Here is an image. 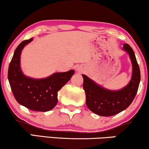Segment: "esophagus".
I'll list each match as a JSON object with an SVG mask.
<instances>
[{
  "mask_svg": "<svg viewBox=\"0 0 149 149\" xmlns=\"http://www.w3.org/2000/svg\"><path fill=\"white\" fill-rule=\"evenodd\" d=\"M82 70H83V68H82L81 66H78L77 68V71L79 72H82Z\"/></svg>",
  "mask_w": 149,
  "mask_h": 149,
  "instance_id": "esophagus-1",
  "label": "esophagus"
}]
</instances>
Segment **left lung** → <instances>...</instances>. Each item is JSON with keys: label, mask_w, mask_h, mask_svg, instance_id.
Returning a JSON list of instances; mask_svg holds the SVG:
<instances>
[{"label": "left lung", "mask_w": 149, "mask_h": 149, "mask_svg": "<svg viewBox=\"0 0 149 149\" xmlns=\"http://www.w3.org/2000/svg\"><path fill=\"white\" fill-rule=\"evenodd\" d=\"M123 49L129 54L133 72L131 81L122 89L111 91L104 88L85 74H82L86 105L89 110L100 116H113L124 111L131 105L137 94L140 82L139 65L135 53L128 44H124Z\"/></svg>", "instance_id": "obj_1"}]
</instances>
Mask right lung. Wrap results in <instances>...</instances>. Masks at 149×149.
<instances>
[{
    "instance_id": "right-lung-1",
    "label": "right lung",
    "mask_w": 149,
    "mask_h": 149,
    "mask_svg": "<svg viewBox=\"0 0 149 149\" xmlns=\"http://www.w3.org/2000/svg\"><path fill=\"white\" fill-rule=\"evenodd\" d=\"M32 38L21 42L14 51L8 68V80L16 100L32 111L46 112L58 102V91L74 74V70L56 72L45 79H33L23 74L20 60L23 47Z\"/></svg>"
}]
</instances>
